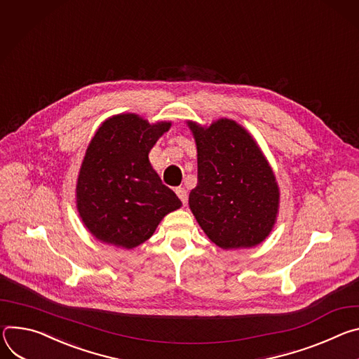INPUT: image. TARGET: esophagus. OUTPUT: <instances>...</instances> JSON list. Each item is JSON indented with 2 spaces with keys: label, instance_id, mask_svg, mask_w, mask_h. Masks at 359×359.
Returning <instances> with one entry per match:
<instances>
[{
  "label": "esophagus",
  "instance_id": "obj_1",
  "mask_svg": "<svg viewBox=\"0 0 359 359\" xmlns=\"http://www.w3.org/2000/svg\"><path fill=\"white\" fill-rule=\"evenodd\" d=\"M175 192H177V195H178L180 200L182 201V204L185 205V204L188 203V194H187V189L180 187V188H177V189H175Z\"/></svg>",
  "mask_w": 359,
  "mask_h": 359
}]
</instances>
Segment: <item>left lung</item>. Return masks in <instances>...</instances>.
<instances>
[{
    "label": "left lung",
    "mask_w": 359,
    "mask_h": 359,
    "mask_svg": "<svg viewBox=\"0 0 359 359\" xmlns=\"http://www.w3.org/2000/svg\"><path fill=\"white\" fill-rule=\"evenodd\" d=\"M187 124L196 144L198 184L188 204L198 224L222 250L261 244L280 208V188L261 148L228 118L210 127Z\"/></svg>",
    "instance_id": "1"
}]
</instances>
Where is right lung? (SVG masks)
I'll list each match as a JSON object with an SVG mask.
<instances>
[{"label": "right lung", "mask_w": 359, "mask_h": 359, "mask_svg": "<svg viewBox=\"0 0 359 359\" xmlns=\"http://www.w3.org/2000/svg\"><path fill=\"white\" fill-rule=\"evenodd\" d=\"M171 123L118 114L93 137L76 181V210L98 241L133 250L182 204L149 164L148 154Z\"/></svg>", "instance_id": "add662e5"}]
</instances>
